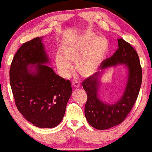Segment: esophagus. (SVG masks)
I'll return each mask as SVG.
<instances>
[{
	"label": "esophagus",
	"instance_id": "obj_1",
	"mask_svg": "<svg viewBox=\"0 0 152 152\" xmlns=\"http://www.w3.org/2000/svg\"><path fill=\"white\" fill-rule=\"evenodd\" d=\"M72 85H73V87L75 88H78L80 87V84L78 83L77 81H73V83H72Z\"/></svg>",
	"mask_w": 152,
	"mask_h": 152
}]
</instances>
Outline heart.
Masks as SVG:
<instances>
[{
    "label": "heart",
    "mask_w": 152,
    "mask_h": 152,
    "mask_svg": "<svg viewBox=\"0 0 152 152\" xmlns=\"http://www.w3.org/2000/svg\"><path fill=\"white\" fill-rule=\"evenodd\" d=\"M108 42L103 37L84 34L62 46L63 55L56 56V64L61 75L67 78L73 71L72 62L81 77L89 78L99 73L108 52Z\"/></svg>",
    "instance_id": "heart-1"
}]
</instances>
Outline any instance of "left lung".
I'll return each instance as SVG.
<instances>
[{
  "label": "left lung",
  "instance_id": "left-lung-1",
  "mask_svg": "<svg viewBox=\"0 0 152 152\" xmlns=\"http://www.w3.org/2000/svg\"><path fill=\"white\" fill-rule=\"evenodd\" d=\"M118 49L102 64L101 73L87 78L82 83L87 92L85 115L88 122L97 130H106L122 123L131 111L138 97L142 82V69L137 53L130 43L118 39ZM123 64L127 69V81L121 99L109 104L99 99L98 90L103 71L109 67Z\"/></svg>",
  "mask_w": 152,
  "mask_h": 152
}]
</instances>
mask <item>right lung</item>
Returning <instances> with one entry per match:
<instances>
[{
  "mask_svg": "<svg viewBox=\"0 0 152 152\" xmlns=\"http://www.w3.org/2000/svg\"><path fill=\"white\" fill-rule=\"evenodd\" d=\"M42 39L37 37L20 47L11 62L9 77L21 114L37 127L52 128L62 120L72 88L69 80L45 65L50 60Z\"/></svg>",
  "mask_w": 152,
  "mask_h": 152,
  "instance_id": "right-lung-1",
  "label": "right lung"
}]
</instances>
